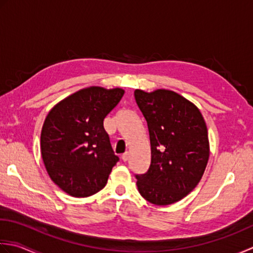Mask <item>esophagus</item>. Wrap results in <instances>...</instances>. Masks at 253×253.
<instances>
[{"label":"esophagus","mask_w":253,"mask_h":253,"mask_svg":"<svg viewBox=\"0 0 253 253\" xmlns=\"http://www.w3.org/2000/svg\"><path fill=\"white\" fill-rule=\"evenodd\" d=\"M121 158H122V161H123V162H126L127 159H128V153H127V152H126L125 154H122Z\"/></svg>","instance_id":"1"}]
</instances>
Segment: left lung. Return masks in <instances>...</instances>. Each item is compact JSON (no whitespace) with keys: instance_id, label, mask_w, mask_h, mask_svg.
Returning a JSON list of instances; mask_svg holds the SVG:
<instances>
[{"instance_id":"8db88e82","label":"left lung","mask_w":253,"mask_h":253,"mask_svg":"<svg viewBox=\"0 0 253 253\" xmlns=\"http://www.w3.org/2000/svg\"><path fill=\"white\" fill-rule=\"evenodd\" d=\"M147 122L151 165L136 174L138 192L149 203L169 205L192 191L210 157L208 127L193 102L169 89L134 91Z\"/></svg>"}]
</instances>
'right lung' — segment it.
Returning a JSON list of instances; mask_svg holds the SVG:
<instances>
[{
  "mask_svg": "<svg viewBox=\"0 0 253 253\" xmlns=\"http://www.w3.org/2000/svg\"><path fill=\"white\" fill-rule=\"evenodd\" d=\"M125 90L90 86L58 102L45 117L41 156L51 180L74 198H87L105 187L119 157L113 154L104 119Z\"/></svg>",
  "mask_w": 253,
  "mask_h": 253,
  "instance_id": "1",
  "label": "right lung"
}]
</instances>
